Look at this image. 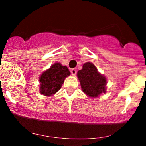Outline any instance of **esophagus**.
<instances>
[{"label":"esophagus","mask_w":146,"mask_h":146,"mask_svg":"<svg viewBox=\"0 0 146 146\" xmlns=\"http://www.w3.org/2000/svg\"><path fill=\"white\" fill-rule=\"evenodd\" d=\"M70 73H71L72 76H76V73H77V71H76V69H75V68L71 69V70H70Z\"/></svg>","instance_id":"esophagus-1"}]
</instances>
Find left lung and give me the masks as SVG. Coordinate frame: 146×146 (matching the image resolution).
I'll use <instances>...</instances> for the list:
<instances>
[{
  "instance_id": "8db88e82",
  "label": "left lung",
  "mask_w": 146,
  "mask_h": 146,
  "mask_svg": "<svg viewBox=\"0 0 146 146\" xmlns=\"http://www.w3.org/2000/svg\"><path fill=\"white\" fill-rule=\"evenodd\" d=\"M77 76L82 91L90 98H97L106 92L107 79L92 63L84 64Z\"/></svg>"
}]
</instances>
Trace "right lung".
I'll return each instance as SVG.
<instances>
[{
    "mask_svg": "<svg viewBox=\"0 0 146 146\" xmlns=\"http://www.w3.org/2000/svg\"><path fill=\"white\" fill-rule=\"evenodd\" d=\"M70 74L66 66H62L60 63L51 65L39 77L40 93L45 96L54 95L61 88L65 78Z\"/></svg>",
    "mask_w": 146,
    "mask_h": 146,
    "instance_id": "right-lung-1",
    "label": "right lung"
}]
</instances>
